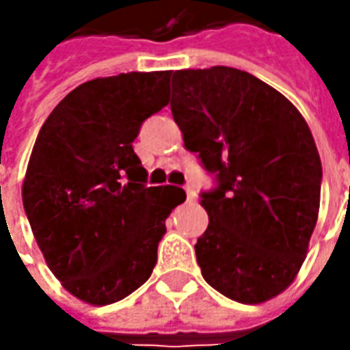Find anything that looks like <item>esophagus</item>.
Returning <instances> with one entry per match:
<instances>
[{"label":"esophagus","instance_id":"esophagus-1","mask_svg":"<svg viewBox=\"0 0 350 350\" xmlns=\"http://www.w3.org/2000/svg\"><path fill=\"white\" fill-rule=\"evenodd\" d=\"M185 193H187V200H189V202H195V200H196V191H195V187H193V185H187V187H185Z\"/></svg>","mask_w":350,"mask_h":350}]
</instances>
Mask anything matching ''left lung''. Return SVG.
Segmentation results:
<instances>
[{
    "label": "left lung",
    "instance_id": "1",
    "mask_svg": "<svg viewBox=\"0 0 350 350\" xmlns=\"http://www.w3.org/2000/svg\"><path fill=\"white\" fill-rule=\"evenodd\" d=\"M171 85L185 146L218 181L200 195L202 276L230 300L267 302L294 282L317 222L321 159L310 126L282 93L235 68L179 70Z\"/></svg>",
    "mask_w": 350,
    "mask_h": 350
}]
</instances>
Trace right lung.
<instances>
[{"label": "right lung", "mask_w": 350, "mask_h": 350, "mask_svg": "<svg viewBox=\"0 0 350 350\" xmlns=\"http://www.w3.org/2000/svg\"><path fill=\"white\" fill-rule=\"evenodd\" d=\"M171 72H130L81 83L40 128L23 181V206L48 269L91 306L150 278L177 187H146L132 142L169 103Z\"/></svg>", "instance_id": "1"}]
</instances>
